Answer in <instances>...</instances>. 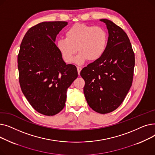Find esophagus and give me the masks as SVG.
I'll return each mask as SVG.
<instances>
[{"label": "esophagus", "mask_w": 155, "mask_h": 155, "mask_svg": "<svg viewBox=\"0 0 155 155\" xmlns=\"http://www.w3.org/2000/svg\"><path fill=\"white\" fill-rule=\"evenodd\" d=\"M81 70H82V67H77V71H78V75H80V73Z\"/></svg>", "instance_id": "34e87169"}]
</instances>
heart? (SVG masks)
<instances>
[{
  "mask_svg": "<svg viewBox=\"0 0 155 155\" xmlns=\"http://www.w3.org/2000/svg\"><path fill=\"white\" fill-rule=\"evenodd\" d=\"M65 38L56 43V48L63 60L70 63L75 59L77 64H82L87 60L95 61L100 59L105 52L108 36L106 31L99 26L77 23L65 32Z\"/></svg>",
  "mask_w": 155,
  "mask_h": 155,
  "instance_id": "obj_1",
  "label": "heart"
}]
</instances>
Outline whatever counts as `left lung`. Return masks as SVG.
Segmentation results:
<instances>
[{"label":"left lung","mask_w":155,"mask_h":155,"mask_svg":"<svg viewBox=\"0 0 155 155\" xmlns=\"http://www.w3.org/2000/svg\"><path fill=\"white\" fill-rule=\"evenodd\" d=\"M109 32L105 52L80 71L86 101L94 111L107 114L122 104L132 85L134 53L123 29L110 20L100 19Z\"/></svg>","instance_id":"1"}]
</instances>
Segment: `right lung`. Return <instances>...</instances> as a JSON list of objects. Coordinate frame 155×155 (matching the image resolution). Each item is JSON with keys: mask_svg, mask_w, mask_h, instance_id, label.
<instances>
[{"mask_svg": "<svg viewBox=\"0 0 155 155\" xmlns=\"http://www.w3.org/2000/svg\"><path fill=\"white\" fill-rule=\"evenodd\" d=\"M65 21L43 22L24 36L18 56L19 84L31 106L45 116L64 107L67 88L78 77L77 67L67 64L54 43Z\"/></svg>", "mask_w": 155, "mask_h": 155, "instance_id": "1", "label": "right lung"}]
</instances>
